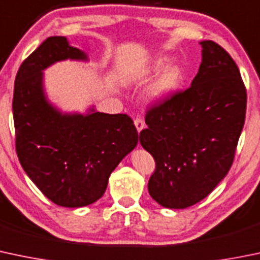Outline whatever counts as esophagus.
Masks as SVG:
<instances>
[{"mask_svg": "<svg viewBox=\"0 0 260 260\" xmlns=\"http://www.w3.org/2000/svg\"><path fill=\"white\" fill-rule=\"evenodd\" d=\"M135 125H136V128H137L138 133L141 132V131L143 129L144 127H146V124H144V121L142 118H139V117H137V118L135 119Z\"/></svg>", "mask_w": 260, "mask_h": 260, "instance_id": "esophagus-1", "label": "esophagus"}]
</instances>
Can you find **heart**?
Wrapping results in <instances>:
<instances>
[{
    "instance_id": "heart-1",
    "label": "heart",
    "mask_w": 260,
    "mask_h": 260,
    "mask_svg": "<svg viewBox=\"0 0 260 260\" xmlns=\"http://www.w3.org/2000/svg\"><path fill=\"white\" fill-rule=\"evenodd\" d=\"M169 58L160 57L154 59L151 64L138 71L132 77H148L159 73L148 89V101L152 103H163L172 97L184 80V71L180 66H170Z\"/></svg>"
}]
</instances>
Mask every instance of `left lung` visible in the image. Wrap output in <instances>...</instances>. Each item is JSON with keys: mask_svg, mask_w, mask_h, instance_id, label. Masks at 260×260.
Listing matches in <instances>:
<instances>
[{"mask_svg": "<svg viewBox=\"0 0 260 260\" xmlns=\"http://www.w3.org/2000/svg\"><path fill=\"white\" fill-rule=\"evenodd\" d=\"M202 63L189 88L147 111L139 133L155 171L148 192L162 207L198 203L226 176L245 121L247 91L238 66L213 41H202Z\"/></svg>", "mask_w": 260, "mask_h": 260, "instance_id": "obj_1", "label": "left lung"}]
</instances>
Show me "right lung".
I'll return each mask as SVG.
<instances>
[{
  "label": "right lung",
  "instance_id": "right-lung-1",
  "mask_svg": "<svg viewBox=\"0 0 260 260\" xmlns=\"http://www.w3.org/2000/svg\"><path fill=\"white\" fill-rule=\"evenodd\" d=\"M64 59L87 61L67 38L48 37L23 62L15 80L16 152L38 189L57 206L78 208L103 196L108 178L135 149L138 132L127 114L62 113L43 88V71Z\"/></svg>",
  "mask_w": 260,
  "mask_h": 260
}]
</instances>
